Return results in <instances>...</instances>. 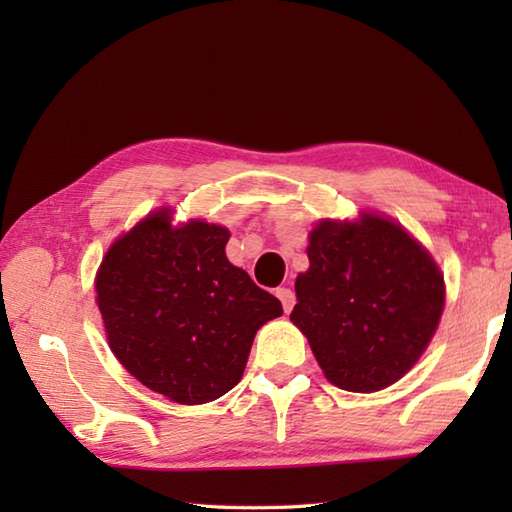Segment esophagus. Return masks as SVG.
<instances>
[{
    "label": "esophagus",
    "instance_id": "obj_1",
    "mask_svg": "<svg viewBox=\"0 0 512 512\" xmlns=\"http://www.w3.org/2000/svg\"><path fill=\"white\" fill-rule=\"evenodd\" d=\"M277 297H279L281 306H284L286 312L295 308V292H292L290 288H277Z\"/></svg>",
    "mask_w": 512,
    "mask_h": 512
}]
</instances>
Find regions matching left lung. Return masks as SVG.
Returning <instances> with one entry per match:
<instances>
[{"mask_svg": "<svg viewBox=\"0 0 512 512\" xmlns=\"http://www.w3.org/2000/svg\"><path fill=\"white\" fill-rule=\"evenodd\" d=\"M308 259L290 321L325 378L358 394L394 385L427 350L444 310V277L429 250L400 224L363 213L319 222Z\"/></svg>", "mask_w": 512, "mask_h": 512, "instance_id": "obj_1", "label": "left lung"}]
</instances>
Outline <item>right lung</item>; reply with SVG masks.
I'll return each instance as SVG.
<instances>
[{
	"label": "right lung",
	"mask_w": 512,
	"mask_h": 512,
	"mask_svg": "<svg viewBox=\"0 0 512 512\" xmlns=\"http://www.w3.org/2000/svg\"><path fill=\"white\" fill-rule=\"evenodd\" d=\"M224 226L149 213L96 273L107 343L129 374L180 405H204L244 374L257 330L281 303L226 259Z\"/></svg>",
	"instance_id": "right-lung-1"
}]
</instances>
